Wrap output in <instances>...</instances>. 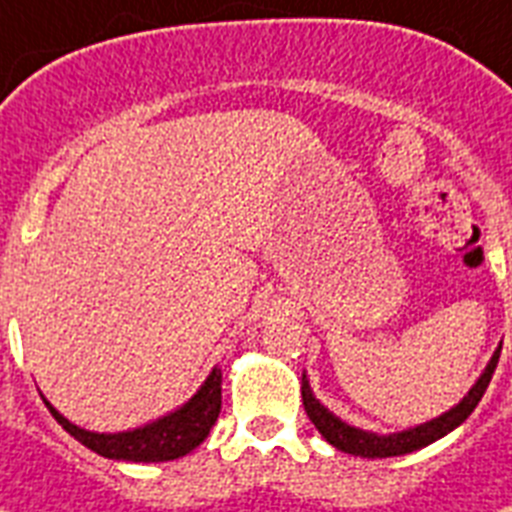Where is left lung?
<instances>
[{"mask_svg":"<svg viewBox=\"0 0 512 512\" xmlns=\"http://www.w3.org/2000/svg\"><path fill=\"white\" fill-rule=\"evenodd\" d=\"M500 350H494V356L489 358L487 369L481 371V377L476 379V384L468 390V395L460 400L458 405H453L450 411L442 413V416L426 421V424H418L413 429H405L398 434H374L363 432L356 426L345 424L335 413H329L319 400L314 398L311 392V384H308L306 374H303L301 382V395H303V408H306L311 424L322 432V437L327 439L329 445H335L337 450L350 455H361V458H392V455H405L413 453V450H421V447L432 445L437 439H442L445 434H450L453 429H458L463 421H466L474 408L479 405V400L484 398L489 382H492V374L497 369V361H500Z\"/></svg>","mask_w":512,"mask_h":512,"instance_id":"left-lung-1","label":"left lung"}]
</instances>
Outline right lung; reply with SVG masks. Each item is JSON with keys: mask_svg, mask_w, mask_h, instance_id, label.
I'll return each instance as SVG.
<instances>
[{"mask_svg": "<svg viewBox=\"0 0 512 512\" xmlns=\"http://www.w3.org/2000/svg\"><path fill=\"white\" fill-rule=\"evenodd\" d=\"M49 413L57 418V424L65 429L70 437H75L80 445L88 450L104 455L112 460H133V463H162V460H175L196 450L214 426L222 408V371L214 366L206 382L198 387V392L177 411L156 418L151 424L138 426L133 432L99 434L80 429L73 421H67L62 413L54 408L49 400H44Z\"/></svg>", "mask_w": 512, "mask_h": 512, "instance_id": "add662e5", "label": "right lung"}]
</instances>
